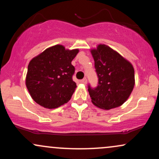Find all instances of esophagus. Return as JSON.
Listing matches in <instances>:
<instances>
[{
	"mask_svg": "<svg viewBox=\"0 0 159 159\" xmlns=\"http://www.w3.org/2000/svg\"><path fill=\"white\" fill-rule=\"evenodd\" d=\"M81 82L82 84H87V78H84V79H82L81 81Z\"/></svg>",
	"mask_w": 159,
	"mask_h": 159,
	"instance_id": "34e87169",
	"label": "esophagus"
}]
</instances>
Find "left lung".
Returning a JSON list of instances; mask_svg holds the SVG:
<instances>
[{"label": "left lung", "mask_w": 159, "mask_h": 159, "mask_svg": "<svg viewBox=\"0 0 159 159\" xmlns=\"http://www.w3.org/2000/svg\"><path fill=\"white\" fill-rule=\"evenodd\" d=\"M98 78V85L89 94L95 106L111 110L121 106L134 89V69L131 62L105 44L90 49Z\"/></svg>", "instance_id": "8db88e82"}]
</instances>
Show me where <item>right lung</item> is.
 I'll list each match as a JSON object with an SVG mask.
<instances>
[{"mask_svg": "<svg viewBox=\"0 0 159 159\" xmlns=\"http://www.w3.org/2000/svg\"><path fill=\"white\" fill-rule=\"evenodd\" d=\"M79 49L62 45L46 48L30 61L25 84L30 96L45 108L54 109L70 100L77 87L72 80V65Z\"/></svg>", "mask_w": 159, "mask_h": 159, "instance_id": "add662e5", "label": "right lung"}]
</instances>
